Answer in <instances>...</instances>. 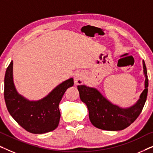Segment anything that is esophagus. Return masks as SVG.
Masks as SVG:
<instances>
[{"label":"esophagus","instance_id":"esophagus-1","mask_svg":"<svg viewBox=\"0 0 153 153\" xmlns=\"http://www.w3.org/2000/svg\"><path fill=\"white\" fill-rule=\"evenodd\" d=\"M84 79V75L82 72H76L74 75V81L75 85H81Z\"/></svg>","mask_w":153,"mask_h":153}]
</instances>
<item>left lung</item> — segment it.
Instances as JSON below:
<instances>
[{
    "label": "left lung",
    "mask_w": 153,
    "mask_h": 153,
    "mask_svg": "<svg viewBox=\"0 0 153 153\" xmlns=\"http://www.w3.org/2000/svg\"><path fill=\"white\" fill-rule=\"evenodd\" d=\"M143 66L146 76L145 89L137 103L129 108H123L114 105L94 88L85 85L77 86L80 99L86 104L88 109L90 120L95 127L108 131L123 130L129 127L139 117L148 95V79L144 60Z\"/></svg>",
    "instance_id": "1"
}]
</instances>
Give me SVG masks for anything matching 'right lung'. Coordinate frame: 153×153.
Wrapping results in <instances>:
<instances>
[{
  "label": "right lung",
  "instance_id": "1",
  "mask_svg": "<svg viewBox=\"0 0 153 153\" xmlns=\"http://www.w3.org/2000/svg\"><path fill=\"white\" fill-rule=\"evenodd\" d=\"M13 62L6 70L4 80V97L12 118L26 131L44 134L58 126L60 118L59 103L65 92L74 85L71 78L56 86L51 93L38 101H29L16 91L13 82Z\"/></svg>",
  "mask_w": 153,
  "mask_h": 153
}]
</instances>
